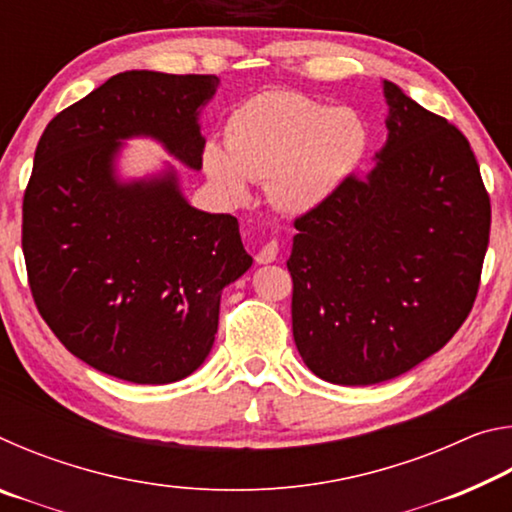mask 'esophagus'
Returning <instances> with one entry per match:
<instances>
[{
  "instance_id": "esophagus-1",
  "label": "esophagus",
  "mask_w": 512,
  "mask_h": 512,
  "mask_svg": "<svg viewBox=\"0 0 512 512\" xmlns=\"http://www.w3.org/2000/svg\"><path fill=\"white\" fill-rule=\"evenodd\" d=\"M277 253H280V246H277V241H268V244L259 250L257 253V264H271L277 259Z\"/></svg>"
}]
</instances>
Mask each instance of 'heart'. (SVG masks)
Returning a JSON list of instances; mask_svg holds the SVG:
<instances>
[{"instance_id":"heart-1","label":"heart","mask_w":512,"mask_h":512,"mask_svg":"<svg viewBox=\"0 0 512 512\" xmlns=\"http://www.w3.org/2000/svg\"><path fill=\"white\" fill-rule=\"evenodd\" d=\"M370 146L366 119L305 94L273 90L232 112L225 149L207 144L203 167L235 201L248 198V178L266 180L268 198L287 214L327 203L359 169Z\"/></svg>"}]
</instances>
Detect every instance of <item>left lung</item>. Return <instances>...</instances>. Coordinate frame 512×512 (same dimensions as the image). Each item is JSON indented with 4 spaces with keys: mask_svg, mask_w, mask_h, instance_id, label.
<instances>
[{
    "mask_svg": "<svg viewBox=\"0 0 512 512\" xmlns=\"http://www.w3.org/2000/svg\"><path fill=\"white\" fill-rule=\"evenodd\" d=\"M386 142L366 176L296 221L293 339L316 377L368 386L418 366L474 305L490 198L470 142L381 81Z\"/></svg>",
    "mask_w": 512,
    "mask_h": 512,
    "instance_id": "1",
    "label": "left lung"
}]
</instances>
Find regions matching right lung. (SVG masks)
<instances>
[{"mask_svg": "<svg viewBox=\"0 0 512 512\" xmlns=\"http://www.w3.org/2000/svg\"><path fill=\"white\" fill-rule=\"evenodd\" d=\"M216 88L214 74H117L51 119L33 158L22 207L33 300L74 357L133 384L201 368L221 293L253 264L235 216L189 203L171 162L135 178L119 164L128 140H153L201 171Z\"/></svg>", "mask_w": 512, "mask_h": 512, "instance_id": "obj_1", "label": "right lung"}]
</instances>
